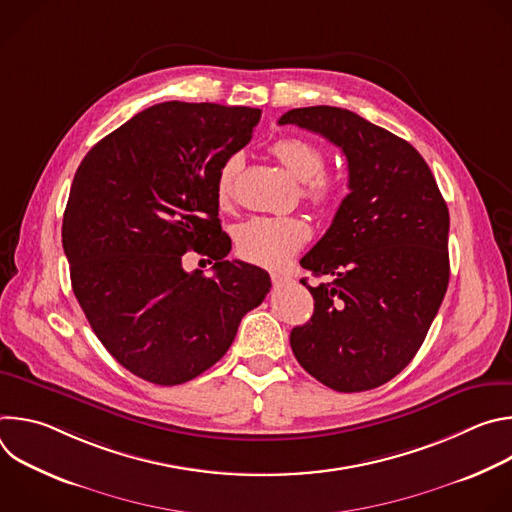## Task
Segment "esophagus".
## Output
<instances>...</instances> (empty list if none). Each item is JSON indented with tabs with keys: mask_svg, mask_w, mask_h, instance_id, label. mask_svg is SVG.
Wrapping results in <instances>:
<instances>
[{
	"mask_svg": "<svg viewBox=\"0 0 512 512\" xmlns=\"http://www.w3.org/2000/svg\"><path fill=\"white\" fill-rule=\"evenodd\" d=\"M271 281H273V285H283L289 281V277H285L281 273H271Z\"/></svg>",
	"mask_w": 512,
	"mask_h": 512,
	"instance_id": "1",
	"label": "esophagus"
}]
</instances>
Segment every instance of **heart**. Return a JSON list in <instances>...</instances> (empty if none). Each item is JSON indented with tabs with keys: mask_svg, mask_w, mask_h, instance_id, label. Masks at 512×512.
<instances>
[{
	"mask_svg": "<svg viewBox=\"0 0 512 512\" xmlns=\"http://www.w3.org/2000/svg\"><path fill=\"white\" fill-rule=\"evenodd\" d=\"M271 154L285 170L304 182V196L328 208L340 200L342 184L334 174L324 172L326 154L318 143L304 137H281L271 145ZM241 168V156H231L216 178V198L227 204L233 196V182ZM312 237L308 221L300 216H255L237 229V253L255 265L279 269L294 257Z\"/></svg>",
	"mask_w": 512,
	"mask_h": 512,
	"instance_id": "heart-1",
	"label": "heart"
}]
</instances>
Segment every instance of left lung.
<instances>
[{
    "instance_id": "left-lung-1",
    "label": "left lung",
    "mask_w": 512,
    "mask_h": 512,
    "mask_svg": "<svg viewBox=\"0 0 512 512\" xmlns=\"http://www.w3.org/2000/svg\"><path fill=\"white\" fill-rule=\"evenodd\" d=\"M279 125L320 133L348 162V194L326 235L300 261L318 277L314 316L291 330L302 367L326 387L385 385L417 354L450 281V212L405 139L340 107H302Z\"/></svg>"
}]
</instances>
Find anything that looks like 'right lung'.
<instances>
[{"instance_id": "right-lung-1", "label": "right lung", "mask_w": 512, "mask_h": 512, "mask_svg": "<svg viewBox=\"0 0 512 512\" xmlns=\"http://www.w3.org/2000/svg\"><path fill=\"white\" fill-rule=\"evenodd\" d=\"M259 109L160 103L103 137L81 162L62 218L72 291L103 346L135 377L182 385L221 360L271 287L227 261L216 178L251 141ZM188 250L215 275L183 271Z\"/></svg>"}]
</instances>
